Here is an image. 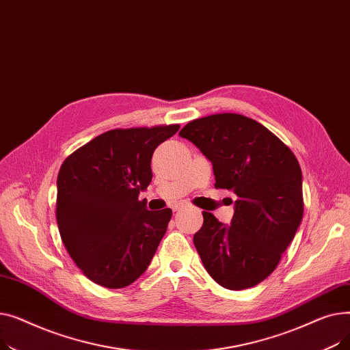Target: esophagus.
<instances>
[{"mask_svg":"<svg viewBox=\"0 0 350 350\" xmlns=\"http://www.w3.org/2000/svg\"><path fill=\"white\" fill-rule=\"evenodd\" d=\"M187 206V203H186V201H180V203H176V204H173V210L174 211H178V210H181L183 207H186Z\"/></svg>","mask_w":350,"mask_h":350,"instance_id":"1","label":"esophagus"}]
</instances>
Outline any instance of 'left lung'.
<instances>
[{"label":"left lung","mask_w":350,"mask_h":350,"mask_svg":"<svg viewBox=\"0 0 350 350\" xmlns=\"http://www.w3.org/2000/svg\"><path fill=\"white\" fill-rule=\"evenodd\" d=\"M180 136L211 161L215 189L237 196L228 226L203 213L193 241L204 268L227 289L258 285L277 268L302 221V172L295 154L261 123L237 113L196 119Z\"/></svg>","instance_id":"obj_1"}]
</instances>
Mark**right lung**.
<instances>
[{"instance_id": "add662e5", "label": "right lung", "mask_w": 350, "mask_h": 350, "mask_svg": "<svg viewBox=\"0 0 350 350\" xmlns=\"http://www.w3.org/2000/svg\"><path fill=\"white\" fill-rule=\"evenodd\" d=\"M178 129H115L62 163L57 180L58 228L70 258L92 282L123 288L150 265L173 213L147 210L139 194L152 181L156 147Z\"/></svg>"}]
</instances>
